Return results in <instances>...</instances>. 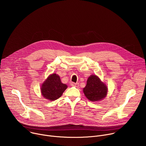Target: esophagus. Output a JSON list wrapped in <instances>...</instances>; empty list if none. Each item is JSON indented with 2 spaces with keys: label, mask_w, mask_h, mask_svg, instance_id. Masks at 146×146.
I'll list each match as a JSON object with an SVG mask.
<instances>
[{
  "label": "esophagus",
  "mask_w": 146,
  "mask_h": 146,
  "mask_svg": "<svg viewBox=\"0 0 146 146\" xmlns=\"http://www.w3.org/2000/svg\"><path fill=\"white\" fill-rule=\"evenodd\" d=\"M71 86L73 87H78L79 86V84L78 83H75V82H72Z\"/></svg>",
  "instance_id": "obj_1"
}]
</instances>
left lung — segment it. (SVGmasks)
Wrapping results in <instances>:
<instances>
[{
    "label": "left lung",
    "mask_w": 146,
    "mask_h": 146,
    "mask_svg": "<svg viewBox=\"0 0 146 146\" xmlns=\"http://www.w3.org/2000/svg\"><path fill=\"white\" fill-rule=\"evenodd\" d=\"M83 92L88 99L92 102H96L106 97L108 87L98 76L91 75L87 80V85L83 88Z\"/></svg>",
    "instance_id": "left-lung-1"
}]
</instances>
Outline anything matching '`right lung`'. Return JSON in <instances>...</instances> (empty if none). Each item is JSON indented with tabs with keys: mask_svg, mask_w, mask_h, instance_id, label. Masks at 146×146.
Masks as SVG:
<instances>
[{
	"mask_svg": "<svg viewBox=\"0 0 146 146\" xmlns=\"http://www.w3.org/2000/svg\"><path fill=\"white\" fill-rule=\"evenodd\" d=\"M68 86L62 83L60 77L55 73L50 75L43 83L41 92L43 97L50 101L60 98Z\"/></svg>",
	"mask_w": 146,
	"mask_h": 146,
	"instance_id": "add662e5",
	"label": "right lung"
}]
</instances>
